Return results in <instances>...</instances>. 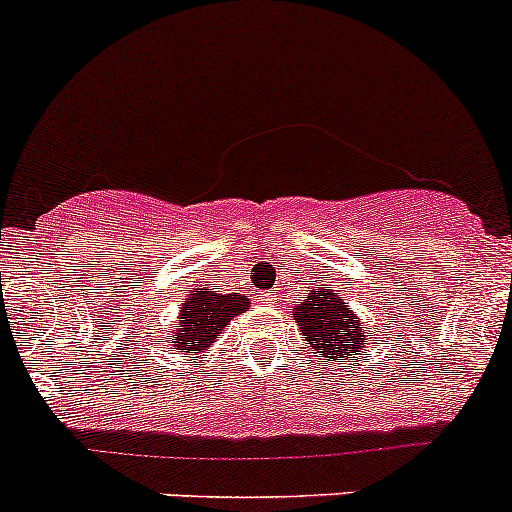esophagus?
Segmentation results:
<instances>
[{
  "mask_svg": "<svg viewBox=\"0 0 512 512\" xmlns=\"http://www.w3.org/2000/svg\"><path fill=\"white\" fill-rule=\"evenodd\" d=\"M260 299H262V302H267V304H270V302H275V299H277V294H275V292H265V294H260Z\"/></svg>",
  "mask_w": 512,
  "mask_h": 512,
  "instance_id": "obj_1",
  "label": "esophagus"
}]
</instances>
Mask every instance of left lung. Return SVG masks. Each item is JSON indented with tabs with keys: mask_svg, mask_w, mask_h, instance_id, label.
Here are the masks:
<instances>
[{
	"mask_svg": "<svg viewBox=\"0 0 512 512\" xmlns=\"http://www.w3.org/2000/svg\"><path fill=\"white\" fill-rule=\"evenodd\" d=\"M292 314L304 342L329 361L354 359L359 352H366L371 334L344 302L339 289L327 285L307 289V299L294 304Z\"/></svg>",
	"mask_w": 512,
	"mask_h": 512,
	"instance_id": "8db88e82",
	"label": "left lung"
}]
</instances>
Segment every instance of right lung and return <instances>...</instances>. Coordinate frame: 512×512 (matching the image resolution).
I'll use <instances>...</instances> for the list:
<instances>
[{
	"label": "right lung",
	"mask_w": 512,
	"mask_h": 512,
	"mask_svg": "<svg viewBox=\"0 0 512 512\" xmlns=\"http://www.w3.org/2000/svg\"><path fill=\"white\" fill-rule=\"evenodd\" d=\"M250 309V299L240 292L220 294L218 289H190V297L178 309V327L173 329L170 349L188 354L208 352L225 332L230 319Z\"/></svg>",
	"instance_id": "1"
}]
</instances>
